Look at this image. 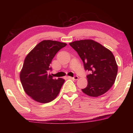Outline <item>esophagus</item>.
Here are the masks:
<instances>
[{
  "label": "esophagus",
  "instance_id": "esophagus-1",
  "mask_svg": "<svg viewBox=\"0 0 133 133\" xmlns=\"http://www.w3.org/2000/svg\"><path fill=\"white\" fill-rule=\"evenodd\" d=\"M69 78H71V79H73V80H77L78 78V77L77 76H75V77H69Z\"/></svg>",
  "mask_w": 133,
  "mask_h": 133
}]
</instances>
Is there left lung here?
<instances>
[{
	"label": "left lung",
	"instance_id": "1",
	"mask_svg": "<svg viewBox=\"0 0 133 133\" xmlns=\"http://www.w3.org/2000/svg\"><path fill=\"white\" fill-rule=\"evenodd\" d=\"M84 63L87 85L82 91L87 96L98 97L109 91L115 82L118 66L113 54L109 49L91 39L70 43Z\"/></svg>",
	"mask_w": 133,
	"mask_h": 133
}]
</instances>
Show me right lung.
<instances>
[{"mask_svg":"<svg viewBox=\"0 0 133 133\" xmlns=\"http://www.w3.org/2000/svg\"><path fill=\"white\" fill-rule=\"evenodd\" d=\"M66 45L54 40H43L26 56L20 79L24 91L36 102L49 103L59 93L65 80L53 78L49 74L50 64L56 54Z\"/></svg>","mask_w":133,"mask_h":133,"instance_id":"obj_1","label":"right lung"}]
</instances>
